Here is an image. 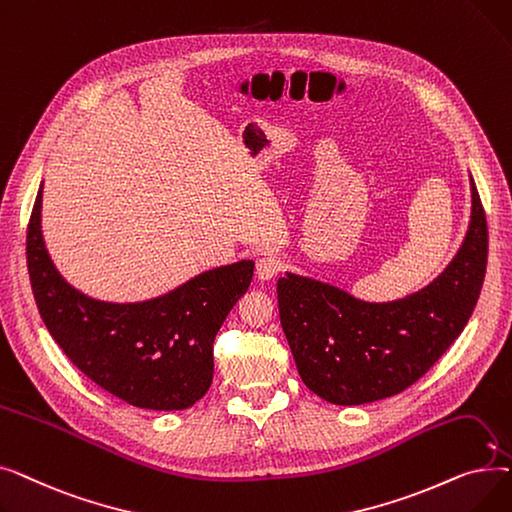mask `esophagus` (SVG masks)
<instances>
[{"label":"esophagus","instance_id":"34e87169","mask_svg":"<svg viewBox=\"0 0 512 512\" xmlns=\"http://www.w3.org/2000/svg\"><path fill=\"white\" fill-rule=\"evenodd\" d=\"M282 272V261L274 255H263L257 259V276L261 280H272Z\"/></svg>","mask_w":512,"mask_h":512}]
</instances>
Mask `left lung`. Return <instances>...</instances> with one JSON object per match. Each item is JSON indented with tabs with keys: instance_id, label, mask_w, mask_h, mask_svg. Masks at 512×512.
Returning a JSON list of instances; mask_svg holds the SVG:
<instances>
[{
	"instance_id": "left-lung-1",
	"label": "left lung",
	"mask_w": 512,
	"mask_h": 512,
	"mask_svg": "<svg viewBox=\"0 0 512 512\" xmlns=\"http://www.w3.org/2000/svg\"><path fill=\"white\" fill-rule=\"evenodd\" d=\"M467 238L446 272L409 299L371 305L334 286L278 280L280 321L309 390L334 405H365L415 384L459 338L488 265V222L471 178Z\"/></svg>"
}]
</instances>
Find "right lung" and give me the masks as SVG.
I'll return each instance as SVG.
<instances>
[{
    "instance_id": "obj_1",
    "label": "right lung",
    "mask_w": 512,
    "mask_h": 512,
    "mask_svg": "<svg viewBox=\"0 0 512 512\" xmlns=\"http://www.w3.org/2000/svg\"><path fill=\"white\" fill-rule=\"evenodd\" d=\"M26 265L37 309L66 357L132 407H193L213 380V340L249 290L253 261L205 272L147 303L85 297L53 267L41 236V191L26 228Z\"/></svg>"
}]
</instances>
